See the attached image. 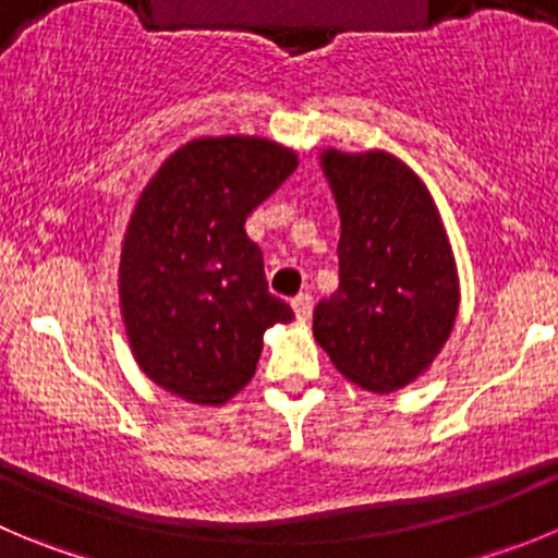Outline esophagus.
Here are the masks:
<instances>
[{
  "label": "esophagus",
  "mask_w": 558,
  "mask_h": 558,
  "mask_svg": "<svg viewBox=\"0 0 558 558\" xmlns=\"http://www.w3.org/2000/svg\"><path fill=\"white\" fill-rule=\"evenodd\" d=\"M291 308H294L296 319L308 322L311 319V311H314V296H311V294H296L294 300H291Z\"/></svg>",
  "instance_id": "1"
}]
</instances>
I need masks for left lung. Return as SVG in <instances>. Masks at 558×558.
<instances>
[{"mask_svg": "<svg viewBox=\"0 0 558 558\" xmlns=\"http://www.w3.org/2000/svg\"><path fill=\"white\" fill-rule=\"evenodd\" d=\"M341 215L338 291L314 308V338L374 393L413 383L444 350L460 305L454 255L418 175L383 150L322 154Z\"/></svg>", "mask_w": 558, "mask_h": 558, "instance_id": "obj_1", "label": "left lung"}]
</instances>
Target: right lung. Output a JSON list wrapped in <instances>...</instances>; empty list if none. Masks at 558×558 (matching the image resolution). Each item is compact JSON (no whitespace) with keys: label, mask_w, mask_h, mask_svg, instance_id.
Wrapping results in <instances>:
<instances>
[{"label":"right lung","mask_w":558,"mask_h":558,"mask_svg":"<svg viewBox=\"0 0 558 558\" xmlns=\"http://www.w3.org/2000/svg\"><path fill=\"white\" fill-rule=\"evenodd\" d=\"M294 168V150L269 140L203 137L140 195L121 253L123 322L140 368L186 402H228L253 377L267 327L294 319L244 233Z\"/></svg>","instance_id":"right-lung-1"}]
</instances>
